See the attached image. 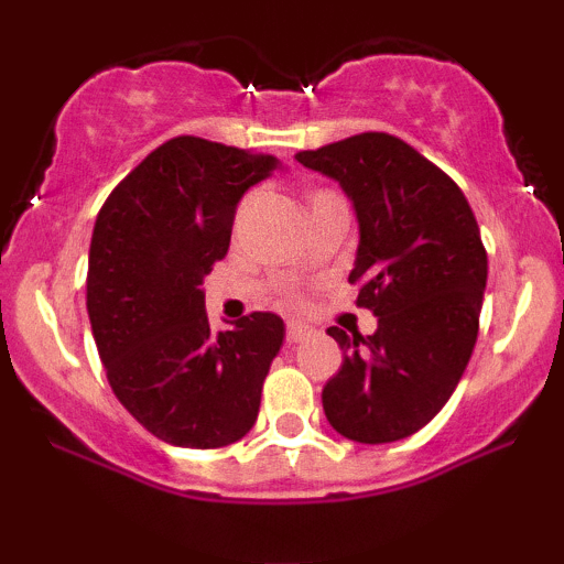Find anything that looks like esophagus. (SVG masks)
Segmentation results:
<instances>
[{"label": "esophagus", "mask_w": 564, "mask_h": 564, "mask_svg": "<svg viewBox=\"0 0 564 564\" xmlns=\"http://www.w3.org/2000/svg\"><path fill=\"white\" fill-rule=\"evenodd\" d=\"M310 334H313V328H310V326H304V323H296V321H291L289 326H286V341H289V345H296V341L307 339Z\"/></svg>", "instance_id": "esophagus-1"}]
</instances>
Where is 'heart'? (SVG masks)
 Listing matches in <instances>:
<instances>
[{
    "label": "heart",
    "mask_w": 564,
    "mask_h": 564,
    "mask_svg": "<svg viewBox=\"0 0 564 564\" xmlns=\"http://www.w3.org/2000/svg\"><path fill=\"white\" fill-rule=\"evenodd\" d=\"M321 193H328V191H318V193H315V196H321ZM315 196H313V198H315Z\"/></svg>",
    "instance_id": "obj_1"
}]
</instances>
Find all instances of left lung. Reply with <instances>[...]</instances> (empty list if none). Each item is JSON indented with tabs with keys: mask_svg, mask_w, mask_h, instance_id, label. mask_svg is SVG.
Returning <instances> with one entry per match:
<instances>
[{
	"mask_svg": "<svg viewBox=\"0 0 564 564\" xmlns=\"http://www.w3.org/2000/svg\"><path fill=\"white\" fill-rule=\"evenodd\" d=\"M296 161L352 198L360 246L349 283L379 321L371 336L328 328L345 358L323 387V411L347 440L394 443L437 416L475 349L488 281L475 212L448 174L387 132Z\"/></svg>",
	"mask_w": 564,
	"mask_h": 564,
	"instance_id": "left-lung-1",
	"label": "left lung"
}]
</instances>
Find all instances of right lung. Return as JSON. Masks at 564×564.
I'll return each instance as SVG.
<instances>
[{
	"label": "right lung",
	"instance_id": "right-lung-1",
	"mask_svg": "<svg viewBox=\"0 0 564 564\" xmlns=\"http://www.w3.org/2000/svg\"><path fill=\"white\" fill-rule=\"evenodd\" d=\"M275 164L180 134L97 212L87 268L97 352L119 403L170 445L225 448L257 422L283 321L249 313L215 334L200 286L228 254L238 200Z\"/></svg>",
	"mask_w": 564,
	"mask_h": 564
}]
</instances>
